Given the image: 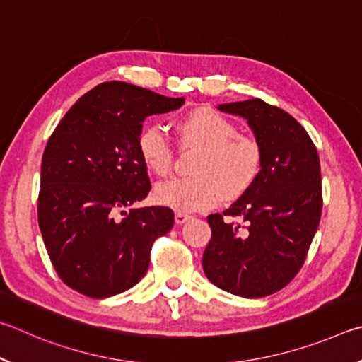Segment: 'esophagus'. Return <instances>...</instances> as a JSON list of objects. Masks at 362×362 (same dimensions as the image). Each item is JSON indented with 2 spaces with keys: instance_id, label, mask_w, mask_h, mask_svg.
<instances>
[{
  "instance_id": "obj_1",
  "label": "esophagus",
  "mask_w": 362,
  "mask_h": 362,
  "mask_svg": "<svg viewBox=\"0 0 362 362\" xmlns=\"http://www.w3.org/2000/svg\"><path fill=\"white\" fill-rule=\"evenodd\" d=\"M187 219H191V216H189L187 213H182V211H176V213H175L176 224H185Z\"/></svg>"
}]
</instances>
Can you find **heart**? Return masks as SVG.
<instances>
[{
    "instance_id": "heart-1",
    "label": "heart",
    "mask_w": 362,
    "mask_h": 362,
    "mask_svg": "<svg viewBox=\"0 0 362 362\" xmlns=\"http://www.w3.org/2000/svg\"><path fill=\"white\" fill-rule=\"evenodd\" d=\"M181 148L199 149L191 163L192 176L160 182L154 200L177 211H204L223 195L237 199L255 185L262 170L264 152L257 139L237 132V124L211 106H197L173 119ZM138 157L152 175L167 176L175 152L157 127H143L135 139Z\"/></svg>"
}]
</instances>
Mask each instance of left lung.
<instances>
[{"label":"left lung","instance_id":"left-lung-1","mask_svg":"<svg viewBox=\"0 0 362 362\" xmlns=\"http://www.w3.org/2000/svg\"><path fill=\"white\" fill-rule=\"evenodd\" d=\"M219 110L248 120L264 162L235 204L206 218L211 240L202 265L214 286L257 299L283 289L305 262L322 210L320 156L307 130L281 107L252 98Z\"/></svg>","mask_w":362,"mask_h":362}]
</instances>
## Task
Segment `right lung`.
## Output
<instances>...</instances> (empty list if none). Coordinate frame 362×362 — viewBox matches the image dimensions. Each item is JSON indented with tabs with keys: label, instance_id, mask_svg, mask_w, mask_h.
<instances>
[{
	"label": "right lung",
	"instance_id": "add662e5",
	"mask_svg": "<svg viewBox=\"0 0 362 362\" xmlns=\"http://www.w3.org/2000/svg\"><path fill=\"white\" fill-rule=\"evenodd\" d=\"M182 103L185 97L103 82L82 95L50 135L37 223L57 275L79 294L105 299L135 286L152 245L173 227L167 206L127 208L151 191L135 148L141 122Z\"/></svg>",
	"mask_w": 362,
	"mask_h": 362
}]
</instances>
